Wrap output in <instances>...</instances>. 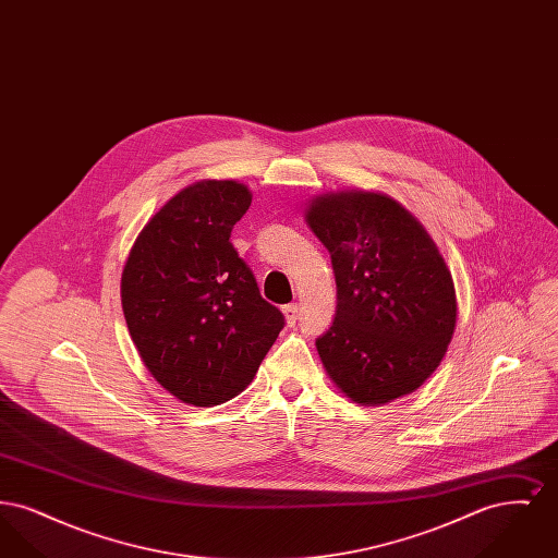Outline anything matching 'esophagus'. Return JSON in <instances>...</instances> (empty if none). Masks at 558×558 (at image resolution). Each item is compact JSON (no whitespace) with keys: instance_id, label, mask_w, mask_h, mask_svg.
I'll return each mask as SVG.
<instances>
[{"instance_id":"obj_1","label":"esophagus","mask_w":558,"mask_h":558,"mask_svg":"<svg viewBox=\"0 0 558 558\" xmlns=\"http://www.w3.org/2000/svg\"><path fill=\"white\" fill-rule=\"evenodd\" d=\"M282 312H284V318L289 324H294L296 322V316H299V305L296 303H289V305H284L282 307Z\"/></svg>"}]
</instances>
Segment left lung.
<instances>
[{
    "mask_svg": "<svg viewBox=\"0 0 558 558\" xmlns=\"http://www.w3.org/2000/svg\"><path fill=\"white\" fill-rule=\"evenodd\" d=\"M307 223L337 282L335 319L316 339L324 368L357 403L412 393L456 326L453 282L435 242L393 198L368 192L316 198Z\"/></svg>",
    "mask_w": 558,
    "mask_h": 558,
    "instance_id": "1",
    "label": "left lung"
}]
</instances>
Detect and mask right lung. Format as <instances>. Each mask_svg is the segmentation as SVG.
<instances>
[{
	"mask_svg": "<svg viewBox=\"0 0 558 558\" xmlns=\"http://www.w3.org/2000/svg\"><path fill=\"white\" fill-rule=\"evenodd\" d=\"M248 207L251 192L230 180L184 187L140 232L123 269L133 343L184 403L239 396L284 328L230 242Z\"/></svg>",
	"mask_w": 558,
	"mask_h": 558,
	"instance_id": "obj_1",
	"label": "right lung"
}]
</instances>
